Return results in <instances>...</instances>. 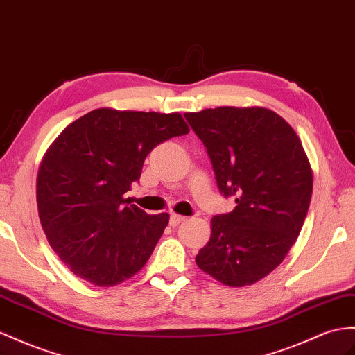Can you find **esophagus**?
Returning a JSON list of instances; mask_svg holds the SVG:
<instances>
[{
    "label": "esophagus",
    "instance_id": "esophagus-1",
    "mask_svg": "<svg viewBox=\"0 0 355 355\" xmlns=\"http://www.w3.org/2000/svg\"><path fill=\"white\" fill-rule=\"evenodd\" d=\"M184 220H186L184 216H180V214L172 213L171 217H169V225H171V226H178L180 223H183Z\"/></svg>",
    "mask_w": 355,
    "mask_h": 355
}]
</instances>
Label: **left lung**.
<instances>
[{"label":"left lung","instance_id":"left-lung-1","mask_svg":"<svg viewBox=\"0 0 355 355\" xmlns=\"http://www.w3.org/2000/svg\"><path fill=\"white\" fill-rule=\"evenodd\" d=\"M184 116L207 148L220 193L237 204L213 217L196 264L228 286L255 284L284 261L306 219L313 177L302 141L266 107L222 106Z\"/></svg>","mask_w":355,"mask_h":355}]
</instances>
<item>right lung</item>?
<instances>
[{"mask_svg":"<svg viewBox=\"0 0 355 355\" xmlns=\"http://www.w3.org/2000/svg\"><path fill=\"white\" fill-rule=\"evenodd\" d=\"M189 133L180 114L94 109L67 125L39 169L37 207L48 241L78 277L112 286L139 271L169 214L125 199L148 153Z\"/></svg>","mask_w":355,"mask_h":355,"instance_id":"1","label":"right lung"}]
</instances>
